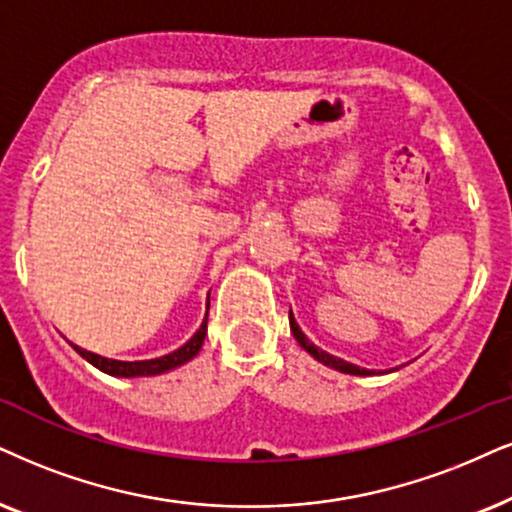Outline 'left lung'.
Instances as JSON below:
<instances>
[{
  "label": "left lung",
  "instance_id": "8db88e82",
  "mask_svg": "<svg viewBox=\"0 0 512 512\" xmlns=\"http://www.w3.org/2000/svg\"><path fill=\"white\" fill-rule=\"evenodd\" d=\"M290 331H293L295 340L300 342V347L304 349V352H309V354H312V357H314L316 361H321V364L331 366V368H335V371H340V373H349V375H373V371H368V368L354 366V364H349V361H345V359H338V357H333V354L323 352V349L316 347L314 342H309L307 335H304V333L300 331V326H297V321H295L293 312H290Z\"/></svg>",
  "mask_w": 512,
  "mask_h": 512
}]
</instances>
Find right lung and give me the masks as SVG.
Instances as JSON below:
<instances>
[{
  "instance_id": "1",
  "label": "right lung",
  "mask_w": 512,
  "mask_h": 512,
  "mask_svg": "<svg viewBox=\"0 0 512 512\" xmlns=\"http://www.w3.org/2000/svg\"><path fill=\"white\" fill-rule=\"evenodd\" d=\"M205 335H208V314H205V319H203V323H200V328L196 333H193V338L186 342V345H181L179 349H174V352L165 354V357H158V359L118 361V359L99 357V354L87 352V349H82L77 345H73V347L82 359H87L89 364L96 366L103 373L118 375V378H139V375H158V373L172 371V368H177L181 364H186V361H191L200 352V347H203Z\"/></svg>"
}]
</instances>
